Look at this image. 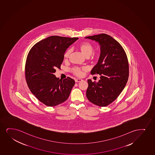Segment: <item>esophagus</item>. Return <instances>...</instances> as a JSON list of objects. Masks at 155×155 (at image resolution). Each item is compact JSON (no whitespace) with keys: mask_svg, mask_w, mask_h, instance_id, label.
I'll return each mask as SVG.
<instances>
[{"mask_svg":"<svg viewBox=\"0 0 155 155\" xmlns=\"http://www.w3.org/2000/svg\"><path fill=\"white\" fill-rule=\"evenodd\" d=\"M83 81V80H82L81 79H75V82H76V83H77V82H80V81Z\"/></svg>","mask_w":155,"mask_h":155,"instance_id":"esophagus-1","label":"esophagus"}]
</instances>
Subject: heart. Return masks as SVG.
<instances>
[{
    "label": "heart",
    "instance_id": "1",
    "mask_svg": "<svg viewBox=\"0 0 155 155\" xmlns=\"http://www.w3.org/2000/svg\"><path fill=\"white\" fill-rule=\"evenodd\" d=\"M78 48L81 52L83 53V54L84 56L88 58L91 55L93 54V51L94 50V47L93 46V45L88 41H84V42L81 43L78 46ZM72 51V49L69 48L64 52V60H67L69 58V57L71 55V53ZM99 54H93V56L91 57V61H97L99 58ZM86 70L84 68H79V67H74L72 69V72L75 75L78 76H81L83 74V71Z\"/></svg>",
    "mask_w": 155,
    "mask_h": 155
}]
</instances>
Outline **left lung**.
<instances>
[{
	"label": "left lung",
	"mask_w": 155,
	"mask_h": 155,
	"mask_svg": "<svg viewBox=\"0 0 155 155\" xmlns=\"http://www.w3.org/2000/svg\"><path fill=\"white\" fill-rule=\"evenodd\" d=\"M98 42L101 54L91 71L101 75L98 83L88 80L86 96L89 101L100 107L108 106L116 99L125 88L129 77L127 55L123 47L109 35L101 34L85 37Z\"/></svg>",
	"instance_id": "left-lung-1"
}]
</instances>
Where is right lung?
Returning <instances> with one entry per match:
<instances>
[{"mask_svg": "<svg viewBox=\"0 0 155 155\" xmlns=\"http://www.w3.org/2000/svg\"><path fill=\"white\" fill-rule=\"evenodd\" d=\"M78 38L52 36L31 48L27 57L25 77L32 94L47 106L53 107L68 99L75 82L70 77L63 81L54 73L60 68L67 49Z\"/></svg>", "mask_w": 155, "mask_h": 155, "instance_id": "right-lung-1", "label": "right lung"}]
</instances>
